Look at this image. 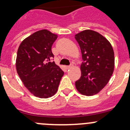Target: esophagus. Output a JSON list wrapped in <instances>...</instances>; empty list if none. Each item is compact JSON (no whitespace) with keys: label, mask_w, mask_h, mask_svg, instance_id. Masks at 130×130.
<instances>
[{"label":"esophagus","mask_w":130,"mask_h":130,"mask_svg":"<svg viewBox=\"0 0 130 130\" xmlns=\"http://www.w3.org/2000/svg\"><path fill=\"white\" fill-rule=\"evenodd\" d=\"M72 67H73V64H71L70 66H66V69H68H68L72 68Z\"/></svg>","instance_id":"obj_1"}]
</instances>
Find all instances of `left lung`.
I'll use <instances>...</instances> for the list:
<instances>
[{
    "label": "left lung",
    "mask_w": 130,
    "mask_h": 130,
    "mask_svg": "<svg viewBox=\"0 0 130 130\" xmlns=\"http://www.w3.org/2000/svg\"><path fill=\"white\" fill-rule=\"evenodd\" d=\"M81 49V75L75 82L81 94L95 95L105 87L112 76L115 68V54L111 43L98 32L85 30L75 35Z\"/></svg>",
    "instance_id": "1"
}]
</instances>
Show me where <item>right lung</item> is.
Masks as SVG:
<instances>
[{"label":"right lung","instance_id":"obj_1","mask_svg":"<svg viewBox=\"0 0 130 130\" xmlns=\"http://www.w3.org/2000/svg\"><path fill=\"white\" fill-rule=\"evenodd\" d=\"M57 34L46 29L35 32L19 45L15 66L18 75L28 91L40 98L54 96L64 72L55 62L51 47Z\"/></svg>","mask_w":130,"mask_h":130}]
</instances>
